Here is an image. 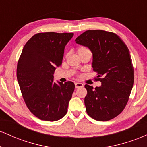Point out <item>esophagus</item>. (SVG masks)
Instances as JSON below:
<instances>
[{"label":"esophagus","mask_w":147,"mask_h":147,"mask_svg":"<svg viewBox=\"0 0 147 147\" xmlns=\"http://www.w3.org/2000/svg\"><path fill=\"white\" fill-rule=\"evenodd\" d=\"M75 88H81V87H83L84 86V84L82 83H79V82H76L75 84Z\"/></svg>","instance_id":"34e87169"}]
</instances>
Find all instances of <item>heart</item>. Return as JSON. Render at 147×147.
<instances>
[{"mask_svg": "<svg viewBox=\"0 0 147 147\" xmlns=\"http://www.w3.org/2000/svg\"><path fill=\"white\" fill-rule=\"evenodd\" d=\"M88 49L87 48H79L78 49V52H82V51H84V50H87Z\"/></svg>", "mask_w": 147, "mask_h": 147, "instance_id": "b5f03b06", "label": "heart"}]
</instances>
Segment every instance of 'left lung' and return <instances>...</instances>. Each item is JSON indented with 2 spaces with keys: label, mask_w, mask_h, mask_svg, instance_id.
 I'll use <instances>...</instances> for the list:
<instances>
[{
  "label": "left lung",
  "mask_w": 147,
  "mask_h": 147,
  "mask_svg": "<svg viewBox=\"0 0 147 147\" xmlns=\"http://www.w3.org/2000/svg\"><path fill=\"white\" fill-rule=\"evenodd\" d=\"M75 42L90 49L92 67L98 74L96 80L102 82L95 89L85 85L87 113L96 120H110L124 110L133 86L134 71L129 48L117 34L99 30H87Z\"/></svg>",
  "instance_id": "left-lung-1"
}]
</instances>
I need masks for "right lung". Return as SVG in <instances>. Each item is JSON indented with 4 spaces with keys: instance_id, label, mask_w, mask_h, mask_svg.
<instances>
[{
    "instance_id": "1",
    "label": "right lung",
    "mask_w": 147,
    "mask_h": 147,
    "mask_svg": "<svg viewBox=\"0 0 147 147\" xmlns=\"http://www.w3.org/2000/svg\"><path fill=\"white\" fill-rule=\"evenodd\" d=\"M73 33L45 32L26 43L18 60L16 76L30 112L40 119L54 122L68 111L75 90L72 82H54V72L63 60L64 49Z\"/></svg>"
}]
</instances>
